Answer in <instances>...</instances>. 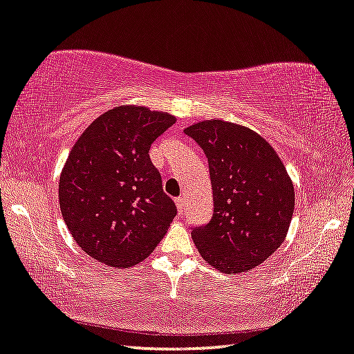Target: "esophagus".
<instances>
[{"instance_id": "34e87169", "label": "esophagus", "mask_w": 354, "mask_h": 354, "mask_svg": "<svg viewBox=\"0 0 354 354\" xmlns=\"http://www.w3.org/2000/svg\"><path fill=\"white\" fill-rule=\"evenodd\" d=\"M175 203H176V207H178L179 214H184V212H186V209H187L186 200H184L183 197H178V198L175 200Z\"/></svg>"}]
</instances>
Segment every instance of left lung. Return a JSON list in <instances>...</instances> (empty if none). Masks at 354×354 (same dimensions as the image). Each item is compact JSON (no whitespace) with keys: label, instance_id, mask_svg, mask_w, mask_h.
Returning a JSON list of instances; mask_svg holds the SVG:
<instances>
[{"label":"left lung","instance_id":"obj_1","mask_svg":"<svg viewBox=\"0 0 354 354\" xmlns=\"http://www.w3.org/2000/svg\"><path fill=\"white\" fill-rule=\"evenodd\" d=\"M209 164L214 214L192 239L207 265L243 274L271 257L287 238L295 187L276 149L252 129L205 120L184 129Z\"/></svg>","mask_w":354,"mask_h":354}]
</instances>
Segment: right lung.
Segmentation results:
<instances>
[{"label": "right lung", "mask_w": 354, "mask_h": 354, "mask_svg": "<svg viewBox=\"0 0 354 354\" xmlns=\"http://www.w3.org/2000/svg\"><path fill=\"white\" fill-rule=\"evenodd\" d=\"M175 122L167 111L120 105L97 116L72 147L59 176L61 216L94 260L132 268L167 234L176 206L148 153Z\"/></svg>", "instance_id": "add662e5"}]
</instances>
